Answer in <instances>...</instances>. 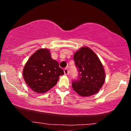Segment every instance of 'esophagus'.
Instances as JSON below:
<instances>
[{
    "mask_svg": "<svg viewBox=\"0 0 131 131\" xmlns=\"http://www.w3.org/2000/svg\"><path fill=\"white\" fill-rule=\"evenodd\" d=\"M64 73L65 75H68L69 74V71L68 70L67 68H65L64 69Z\"/></svg>",
    "mask_w": 131,
    "mask_h": 131,
    "instance_id": "obj_1",
    "label": "esophagus"
}]
</instances>
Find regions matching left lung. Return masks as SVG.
Returning <instances> with one entry per match:
<instances>
[{
	"instance_id": "1",
	"label": "left lung",
	"mask_w": 131,
	"mask_h": 131,
	"mask_svg": "<svg viewBox=\"0 0 131 131\" xmlns=\"http://www.w3.org/2000/svg\"><path fill=\"white\" fill-rule=\"evenodd\" d=\"M78 71L77 79H73L72 87L79 95L89 97L97 93L105 79L101 61L95 53L88 47H82L74 55Z\"/></svg>"
}]
</instances>
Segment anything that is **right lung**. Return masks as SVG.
<instances>
[{
  "label": "right lung",
  "mask_w": 131,
  "mask_h": 131,
  "mask_svg": "<svg viewBox=\"0 0 131 131\" xmlns=\"http://www.w3.org/2000/svg\"><path fill=\"white\" fill-rule=\"evenodd\" d=\"M23 73L28 86L33 91L43 94L57 84L64 72L58 63L52 59L50 51L41 49L31 55Z\"/></svg>",
  "instance_id": "right-lung-1"
}]
</instances>
